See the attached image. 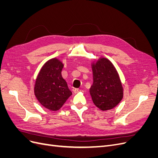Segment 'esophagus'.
<instances>
[{"mask_svg":"<svg viewBox=\"0 0 158 158\" xmlns=\"http://www.w3.org/2000/svg\"><path fill=\"white\" fill-rule=\"evenodd\" d=\"M80 91H81V89H78V88H76V89H74V92L75 94H76V93H78L79 92H80Z\"/></svg>","mask_w":158,"mask_h":158,"instance_id":"1","label":"esophagus"}]
</instances>
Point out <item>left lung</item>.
<instances>
[{"mask_svg":"<svg viewBox=\"0 0 158 158\" xmlns=\"http://www.w3.org/2000/svg\"><path fill=\"white\" fill-rule=\"evenodd\" d=\"M94 83L89 89L94 103L102 111L111 109L121 101L123 89L113 64L107 59H100L92 65Z\"/></svg>","mask_w":158,"mask_h":158,"instance_id":"8db88e82","label":"left lung"}]
</instances>
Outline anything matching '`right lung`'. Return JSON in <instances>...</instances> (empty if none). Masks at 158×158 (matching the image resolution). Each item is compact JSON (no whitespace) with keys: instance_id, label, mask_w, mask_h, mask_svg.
<instances>
[{"instance_id":"1","label":"right lung","mask_w":158,"mask_h":158,"mask_svg":"<svg viewBox=\"0 0 158 158\" xmlns=\"http://www.w3.org/2000/svg\"><path fill=\"white\" fill-rule=\"evenodd\" d=\"M63 63L56 59L48 60L43 66L34 88L38 101L45 108L57 111L72 95L67 83L63 78Z\"/></svg>"}]
</instances>
